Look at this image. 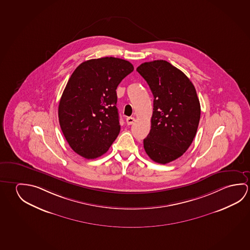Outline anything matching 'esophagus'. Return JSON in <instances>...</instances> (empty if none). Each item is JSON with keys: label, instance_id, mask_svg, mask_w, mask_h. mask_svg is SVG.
Returning <instances> with one entry per match:
<instances>
[{"label": "esophagus", "instance_id": "obj_1", "mask_svg": "<svg viewBox=\"0 0 250 250\" xmlns=\"http://www.w3.org/2000/svg\"><path fill=\"white\" fill-rule=\"evenodd\" d=\"M134 121H135V119L132 118V117H128L126 119V123L128 125H132V124L134 123Z\"/></svg>", "mask_w": 250, "mask_h": 250}]
</instances>
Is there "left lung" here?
<instances>
[{"label": "left lung", "mask_w": 250, "mask_h": 250, "mask_svg": "<svg viewBox=\"0 0 250 250\" xmlns=\"http://www.w3.org/2000/svg\"><path fill=\"white\" fill-rule=\"evenodd\" d=\"M137 71L154 98L144 148L151 160L167 164L183 155L196 135L201 119L196 90L181 70L165 60L144 62Z\"/></svg>", "instance_id": "left-lung-1"}]
</instances>
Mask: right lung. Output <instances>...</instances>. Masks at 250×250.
<instances>
[{
  "instance_id": "add662e5",
  "label": "right lung",
  "mask_w": 250,
  "mask_h": 250,
  "mask_svg": "<svg viewBox=\"0 0 250 250\" xmlns=\"http://www.w3.org/2000/svg\"><path fill=\"white\" fill-rule=\"evenodd\" d=\"M130 62L102 58L83 62L62 92L58 118L75 152L88 160L105 153L120 131L117 87L133 71Z\"/></svg>"
}]
</instances>
